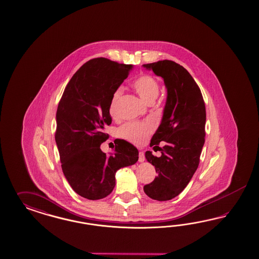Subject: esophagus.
Listing matches in <instances>:
<instances>
[{"label":"esophagus","mask_w":259,"mask_h":259,"mask_svg":"<svg viewBox=\"0 0 259 259\" xmlns=\"http://www.w3.org/2000/svg\"><path fill=\"white\" fill-rule=\"evenodd\" d=\"M144 160H145L144 153H143V152H140V154H139V161H140V162H143Z\"/></svg>","instance_id":"1"}]
</instances>
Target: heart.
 Masks as SVG:
<instances>
[{
  "label": "heart",
  "instance_id": "1",
  "mask_svg": "<svg viewBox=\"0 0 259 259\" xmlns=\"http://www.w3.org/2000/svg\"><path fill=\"white\" fill-rule=\"evenodd\" d=\"M133 87L141 99L147 103L154 102L157 100L160 88L157 78L148 74H143L133 81ZM122 94L121 88H117L111 97L109 113L113 118L117 117V104ZM154 129L153 124L149 121H134L127 122L118 130L119 136L134 144L141 145L148 139Z\"/></svg>",
  "mask_w": 259,
  "mask_h": 259
}]
</instances>
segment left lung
<instances>
[{
  "label": "left lung",
  "mask_w": 259,
  "mask_h": 259,
  "mask_svg": "<svg viewBox=\"0 0 259 259\" xmlns=\"http://www.w3.org/2000/svg\"><path fill=\"white\" fill-rule=\"evenodd\" d=\"M143 66L164 79L168 94L161 123L150 143L161 156L145 153L157 177L143 190L151 198L166 201L181 194L199 164L205 142V102L195 79L181 64L163 60ZM160 141H165L161 149Z\"/></svg>",
  "instance_id": "1"
}]
</instances>
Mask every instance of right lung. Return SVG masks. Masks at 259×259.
<instances>
[{
  "mask_svg": "<svg viewBox=\"0 0 259 259\" xmlns=\"http://www.w3.org/2000/svg\"><path fill=\"white\" fill-rule=\"evenodd\" d=\"M132 67L106 58L92 59L74 74L59 102L55 140L63 175L87 199L108 196L116 185V172L139 159L138 149L124 140H115L110 156L101 150L109 138L104 128L112 122L111 97Z\"/></svg>",
  "mask_w": 259,
  "mask_h": 259,
  "instance_id": "add662e5",
  "label": "right lung"
}]
</instances>
